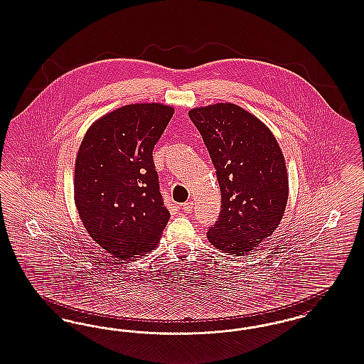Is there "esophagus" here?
<instances>
[{
  "mask_svg": "<svg viewBox=\"0 0 364 364\" xmlns=\"http://www.w3.org/2000/svg\"><path fill=\"white\" fill-rule=\"evenodd\" d=\"M183 210L186 212V213H192V210H193V203L192 201H187V203H184L183 204Z\"/></svg>",
  "mask_w": 364,
  "mask_h": 364,
  "instance_id": "1",
  "label": "esophagus"
}]
</instances>
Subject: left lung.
<instances>
[{
	"instance_id": "1",
	"label": "left lung",
	"mask_w": 364,
	"mask_h": 364,
	"mask_svg": "<svg viewBox=\"0 0 364 364\" xmlns=\"http://www.w3.org/2000/svg\"><path fill=\"white\" fill-rule=\"evenodd\" d=\"M220 186L219 219L208 230L218 250L242 256L271 236L288 198L284 157L263 122L235 104L189 110Z\"/></svg>"
}]
</instances>
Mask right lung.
<instances>
[{"label":"right lung","mask_w":364,"mask_h":364,"mask_svg":"<svg viewBox=\"0 0 364 364\" xmlns=\"http://www.w3.org/2000/svg\"><path fill=\"white\" fill-rule=\"evenodd\" d=\"M173 116L161 104L113 110L88 129L78 149L75 201L90 237L128 259L151 251L169 220L154 148Z\"/></svg>","instance_id":"obj_1"}]
</instances>
